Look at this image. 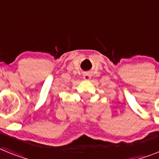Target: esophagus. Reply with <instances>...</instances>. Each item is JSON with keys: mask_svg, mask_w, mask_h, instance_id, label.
<instances>
[{"mask_svg": "<svg viewBox=\"0 0 159 159\" xmlns=\"http://www.w3.org/2000/svg\"><path fill=\"white\" fill-rule=\"evenodd\" d=\"M90 77H91V75H90V73H89V72H86V73H84V74H83L84 79H86V80L90 79Z\"/></svg>", "mask_w": 159, "mask_h": 159, "instance_id": "34e87169", "label": "esophagus"}]
</instances>
